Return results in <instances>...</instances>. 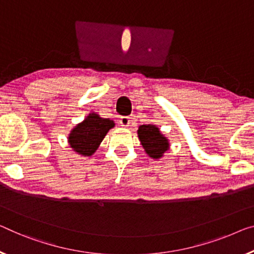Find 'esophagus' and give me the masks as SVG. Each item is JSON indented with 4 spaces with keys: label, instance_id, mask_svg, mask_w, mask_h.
<instances>
[{
    "label": "esophagus",
    "instance_id": "esophagus-1",
    "mask_svg": "<svg viewBox=\"0 0 254 254\" xmlns=\"http://www.w3.org/2000/svg\"><path fill=\"white\" fill-rule=\"evenodd\" d=\"M119 122H120V125H122V126L128 127V126H129V124H130V118H129V117H127V116L120 117Z\"/></svg>",
    "mask_w": 254,
    "mask_h": 254
}]
</instances>
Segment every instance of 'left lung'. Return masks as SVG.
Wrapping results in <instances>:
<instances>
[{"label":"left lung","instance_id":"8db88e82","mask_svg":"<svg viewBox=\"0 0 254 254\" xmlns=\"http://www.w3.org/2000/svg\"><path fill=\"white\" fill-rule=\"evenodd\" d=\"M137 134L144 150L152 159L161 158L169 149L168 139L160 132L155 125H142L138 127Z\"/></svg>","mask_w":254,"mask_h":254}]
</instances>
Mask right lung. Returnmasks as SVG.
I'll use <instances>...</instances> for the list:
<instances>
[{"instance_id":"right-lung-1","label":"right lung","mask_w":254,"mask_h":254,"mask_svg":"<svg viewBox=\"0 0 254 254\" xmlns=\"http://www.w3.org/2000/svg\"><path fill=\"white\" fill-rule=\"evenodd\" d=\"M115 126L110 119L101 118L99 115L89 114L83 123L73 128L69 135V144L72 150L84 157H91L97 150L100 143L109 129Z\"/></svg>"}]
</instances>
